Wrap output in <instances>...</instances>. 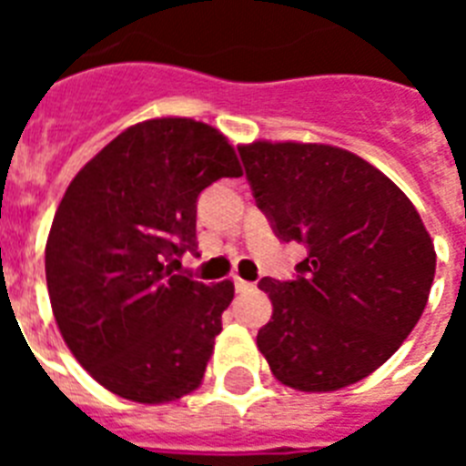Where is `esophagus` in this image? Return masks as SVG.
Returning <instances> with one entry per match:
<instances>
[{
  "mask_svg": "<svg viewBox=\"0 0 466 466\" xmlns=\"http://www.w3.org/2000/svg\"><path fill=\"white\" fill-rule=\"evenodd\" d=\"M257 289V284L254 282H247V279L236 278V291L238 294H247V291H254Z\"/></svg>",
  "mask_w": 466,
  "mask_h": 466,
  "instance_id": "obj_1",
  "label": "esophagus"
}]
</instances>
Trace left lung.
Returning a JSON list of instances; mask_svg holds the SVG:
<instances>
[{"label": "left lung", "mask_w": 466, "mask_h": 466, "mask_svg": "<svg viewBox=\"0 0 466 466\" xmlns=\"http://www.w3.org/2000/svg\"><path fill=\"white\" fill-rule=\"evenodd\" d=\"M247 182L275 236L308 257L294 279L263 278L273 317L257 345L282 385L333 392L385 364L430 299L436 252L401 188L329 144L240 147Z\"/></svg>", "instance_id": "obj_1"}]
</instances>
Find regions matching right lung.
<instances>
[{"label":"right lung","instance_id":"obj_1","mask_svg":"<svg viewBox=\"0 0 466 466\" xmlns=\"http://www.w3.org/2000/svg\"><path fill=\"white\" fill-rule=\"evenodd\" d=\"M242 167L228 139L191 118L123 130L65 191L46 242V284L65 343L109 392L167 403L193 392L233 282L172 273L196 254L200 191Z\"/></svg>","mask_w":466,"mask_h":466}]
</instances>
